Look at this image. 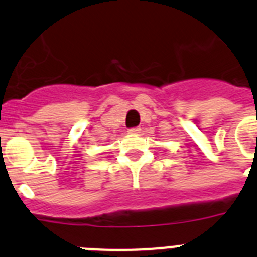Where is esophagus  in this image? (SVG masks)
Masks as SVG:
<instances>
[{
    "label": "esophagus",
    "mask_w": 257,
    "mask_h": 257,
    "mask_svg": "<svg viewBox=\"0 0 257 257\" xmlns=\"http://www.w3.org/2000/svg\"><path fill=\"white\" fill-rule=\"evenodd\" d=\"M140 131V127H133V128H128V133L130 134H136Z\"/></svg>",
    "instance_id": "34e87169"
}]
</instances>
